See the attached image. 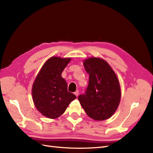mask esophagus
<instances>
[{
    "mask_svg": "<svg viewBox=\"0 0 153 153\" xmlns=\"http://www.w3.org/2000/svg\"><path fill=\"white\" fill-rule=\"evenodd\" d=\"M74 94H75L76 95V97L78 96V95H79V91H76L75 92H74Z\"/></svg>",
    "mask_w": 153,
    "mask_h": 153,
    "instance_id": "obj_1",
    "label": "esophagus"
}]
</instances>
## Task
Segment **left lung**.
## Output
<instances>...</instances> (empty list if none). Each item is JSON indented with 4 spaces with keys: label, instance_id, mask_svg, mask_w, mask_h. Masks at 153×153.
I'll list each match as a JSON object with an SVG mask.
<instances>
[{
    "label": "left lung",
    "instance_id": "1",
    "mask_svg": "<svg viewBox=\"0 0 153 153\" xmlns=\"http://www.w3.org/2000/svg\"><path fill=\"white\" fill-rule=\"evenodd\" d=\"M89 74L85 94L78 100L88 116L94 121H104L117 110L121 97L118 78L109 64L100 57H89L83 61Z\"/></svg>",
    "mask_w": 153,
    "mask_h": 153
}]
</instances>
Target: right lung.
Listing matches in <instances>:
<instances>
[{
  "instance_id": "obj_1",
  "label": "right lung",
  "mask_w": 153,
  "mask_h": 153,
  "mask_svg": "<svg viewBox=\"0 0 153 153\" xmlns=\"http://www.w3.org/2000/svg\"><path fill=\"white\" fill-rule=\"evenodd\" d=\"M71 57H51L41 67L32 87V96L36 109L49 119H57L64 114L69 103L76 98L68 91L62 77Z\"/></svg>"
}]
</instances>
